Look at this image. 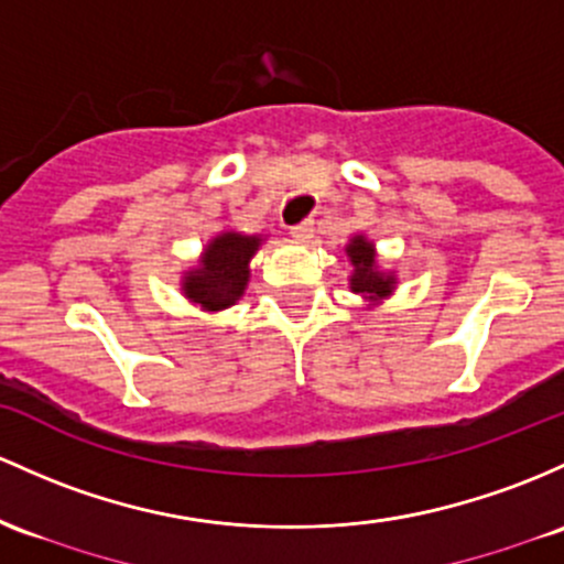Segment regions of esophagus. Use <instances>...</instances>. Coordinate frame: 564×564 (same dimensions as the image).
I'll list each match as a JSON object with an SVG mask.
<instances>
[{"label": "esophagus", "instance_id": "obj_1", "mask_svg": "<svg viewBox=\"0 0 564 564\" xmlns=\"http://www.w3.org/2000/svg\"><path fill=\"white\" fill-rule=\"evenodd\" d=\"M313 230H315L313 219H305V221H300V225L292 227V238L302 240V243H305V240L313 238Z\"/></svg>", "mask_w": 564, "mask_h": 564}]
</instances>
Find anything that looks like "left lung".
Returning <instances> with one entry per match:
<instances>
[{
    "label": "left lung",
    "mask_w": 564,
    "mask_h": 564,
    "mask_svg": "<svg viewBox=\"0 0 564 564\" xmlns=\"http://www.w3.org/2000/svg\"><path fill=\"white\" fill-rule=\"evenodd\" d=\"M345 253H348L352 264V275H350L352 294H361L367 302H380L393 292L395 286L393 272H382L377 268V253H375L372 240H367L364 235H356V238L345 246Z\"/></svg>",
    "instance_id": "obj_1"
}]
</instances>
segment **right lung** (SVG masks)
I'll use <instances>...</instances> for the list:
<instances>
[{
	"label": "right lung",
	"mask_w": 564,
	"mask_h": 564,
	"mask_svg": "<svg viewBox=\"0 0 564 564\" xmlns=\"http://www.w3.org/2000/svg\"><path fill=\"white\" fill-rule=\"evenodd\" d=\"M262 246V235L219 232L203 249L197 268L184 272L182 292L203 311L216 313L235 305L249 283V262Z\"/></svg>",
	"instance_id": "1"
}]
</instances>
